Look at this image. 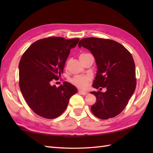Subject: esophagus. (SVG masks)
I'll use <instances>...</instances> for the list:
<instances>
[{
    "label": "esophagus",
    "mask_w": 153,
    "mask_h": 153,
    "mask_svg": "<svg viewBox=\"0 0 153 153\" xmlns=\"http://www.w3.org/2000/svg\"><path fill=\"white\" fill-rule=\"evenodd\" d=\"M79 94H81V95H87V94H88V93L87 92H86V91H82V90H79Z\"/></svg>",
    "instance_id": "1"
}]
</instances>
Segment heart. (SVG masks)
I'll return each instance as SVG.
<instances>
[{
	"label": "heart",
	"instance_id": "heart-1",
	"mask_svg": "<svg viewBox=\"0 0 153 153\" xmlns=\"http://www.w3.org/2000/svg\"><path fill=\"white\" fill-rule=\"evenodd\" d=\"M87 54H89L87 53H83L79 56L80 57H82L83 56H85ZM90 81V77L85 76H76L74 77L72 79H71V82L74 85L78 87L80 89H84L88 85V83Z\"/></svg>",
	"mask_w": 153,
	"mask_h": 153
}]
</instances>
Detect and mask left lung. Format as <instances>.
Returning a JSON list of instances; mask_svg holds the SVG:
<instances>
[{
    "instance_id": "left-lung-1",
    "label": "left lung",
    "mask_w": 153,
    "mask_h": 153,
    "mask_svg": "<svg viewBox=\"0 0 153 153\" xmlns=\"http://www.w3.org/2000/svg\"><path fill=\"white\" fill-rule=\"evenodd\" d=\"M78 46L88 49L95 57L97 67L93 87L105 93L92 91L97 102L91 110L97 118L106 120L118 115L128 105L136 87L135 62L131 53L118 42L89 37L79 41Z\"/></svg>"
}]
</instances>
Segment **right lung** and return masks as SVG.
<instances>
[{
    "label": "right lung",
    "mask_w": 153,
    "mask_h": 153,
    "mask_svg": "<svg viewBox=\"0 0 153 153\" xmlns=\"http://www.w3.org/2000/svg\"><path fill=\"white\" fill-rule=\"evenodd\" d=\"M79 41L78 38H45L35 41L22 55L19 63V88L28 106L37 115L57 118L77 92L70 83L64 82L56 87L51 82L61 76L70 49Z\"/></svg>",
    "instance_id": "right-lung-1"
}]
</instances>
